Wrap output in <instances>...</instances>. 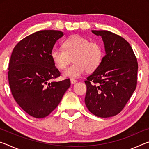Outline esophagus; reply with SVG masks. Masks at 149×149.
<instances>
[{
  "label": "esophagus",
  "mask_w": 149,
  "mask_h": 149,
  "mask_svg": "<svg viewBox=\"0 0 149 149\" xmlns=\"http://www.w3.org/2000/svg\"><path fill=\"white\" fill-rule=\"evenodd\" d=\"M77 81V80L74 79V78H71L70 79V82H71V84H74L76 83Z\"/></svg>",
  "instance_id": "obj_1"
}]
</instances>
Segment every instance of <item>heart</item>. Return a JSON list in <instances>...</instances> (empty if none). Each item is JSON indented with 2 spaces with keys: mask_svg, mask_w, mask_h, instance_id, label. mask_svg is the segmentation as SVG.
Here are the masks:
<instances>
[{
  "mask_svg": "<svg viewBox=\"0 0 149 149\" xmlns=\"http://www.w3.org/2000/svg\"><path fill=\"white\" fill-rule=\"evenodd\" d=\"M63 49L54 47L50 56L58 69L62 70L71 62L74 63L63 72L64 77L77 78L87 72H93L101 64L103 56V49L96 42H91L83 36L75 35L63 43Z\"/></svg>",
  "mask_w": 149,
  "mask_h": 149,
  "instance_id": "obj_1",
  "label": "heart"
}]
</instances>
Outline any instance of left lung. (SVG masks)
<instances>
[{"label":"left lung","instance_id":"1","mask_svg":"<svg viewBox=\"0 0 149 149\" xmlns=\"http://www.w3.org/2000/svg\"><path fill=\"white\" fill-rule=\"evenodd\" d=\"M91 32L102 38L105 56L85 81V103L97 117H113L121 111L135 90L138 63L131 46L123 38L107 30Z\"/></svg>","mask_w":149,"mask_h":149}]
</instances>
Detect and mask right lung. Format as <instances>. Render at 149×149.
Wrapping results in <instances>:
<instances>
[{
    "label": "right lung",
    "mask_w": 149,
    "mask_h": 149,
    "mask_svg": "<svg viewBox=\"0 0 149 149\" xmlns=\"http://www.w3.org/2000/svg\"><path fill=\"white\" fill-rule=\"evenodd\" d=\"M63 36L59 30H40L16 45L8 65L12 94L18 105L30 116H48L60 103L70 87V80L52 81L60 75L50 52Z\"/></svg>",
    "instance_id": "1"
}]
</instances>
